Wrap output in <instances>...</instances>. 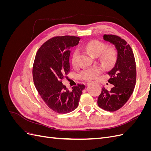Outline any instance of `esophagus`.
Masks as SVG:
<instances>
[{"label":"esophagus","instance_id":"34e87169","mask_svg":"<svg viewBox=\"0 0 151 151\" xmlns=\"http://www.w3.org/2000/svg\"><path fill=\"white\" fill-rule=\"evenodd\" d=\"M93 83H92V82H89V83H88V84H88V85H89V84H92Z\"/></svg>","mask_w":151,"mask_h":151}]
</instances>
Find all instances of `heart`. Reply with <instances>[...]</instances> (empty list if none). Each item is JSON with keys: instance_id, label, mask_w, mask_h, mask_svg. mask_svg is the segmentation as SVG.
Here are the masks:
<instances>
[{"instance_id": "obj_1", "label": "heart", "mask_w": 151, "mask_h": 151, "mask_svg": "<svg viewBox=\"0 0 151 151\" xmlns=\"http://www.w3.org/2000/svg\"><path fill=\"white\" fill-rule=\"evenodd\" d=\"M106 46L104 43L98 40L90 41L85 45V49L91 55L96 57L99 55V60L105 67H110L115 62L116 52L112 48H106ZM78 51L76 50L73 54L72 62L74 65L76 63ZM102 72V68L100 67H94L84 70L81 73V77L85 80L91 81L97 78L98 76Z\"/></svg>"}]
</instances>
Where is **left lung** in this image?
Wrapping results in <instances>:
<instances>
[{
	"label": "left lung",
	"mask_w": 151,
	"mask_h": 151,
	"mask_svg": "<svg viewBox=\"0 0 151 151\" xmlns=\"http://www.w3.org/2000/svg\"><path fill=\"white\" fill-rule=\"evenodd\" d=\"M103 40L115 45L117 58L115 65L108 72L111 76L108 82L113 87L109 91L102 88L98 104L105 110L115 111L121 108L133 93L136 82L135 60L125 40L112 35H104Z\"/></svg>",
	"instance_id": "8db88e82"
}]
</instances>
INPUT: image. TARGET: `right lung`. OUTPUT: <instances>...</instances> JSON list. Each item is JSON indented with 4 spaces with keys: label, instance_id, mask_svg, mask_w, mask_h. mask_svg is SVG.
Instances as JSON below:
<instances>
[{
    "label": "right lung",
    "instance_id": "1",
    "mask_svg": "<svg viewBox=\"0 0 151 151\" xmlns=\"http://www.w3.org/2000/svg\"><path fill=\"white\" fill-rule=\"evenodd\" d=\"M77 36H57L43 43L36 53L33 67L36 89L47 106L58 113L72 111L79 104L83 84L70 91L62 80L70 71V48L79 44Z\"/></svg>",
    "mask_w": 151,
    "mask_h": 151
}]
</instances>
